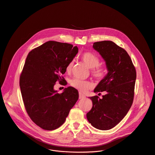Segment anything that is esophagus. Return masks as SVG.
I'll return each mask as SVG.
<instances>
[{
	"instance_id": "esophagus-1",
	"label": "esophagus",
	"mask_w": 155,
	"mask_h": 155,
	"mask_svg": "<svg viewBox=\"0 0 155 155\" xmlns=\"http://www.w3.org/2000/svg\"><path fill=\"white\" fill-rule=\"evenodd\" d=\"M84 97H85V96H84V95L82 94L81 93H79V99H83V98H84Z\"/></svg>"
}]
</instances>
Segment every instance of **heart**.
I'll return each mask as SVG.
<instances>
[{
  "mask_svg": "<svg viewBox=\"0 0 155 155\" xmlns=\"http://www.w3.org/2000/svg\"><path fill=\"white\" fill-rule=\"evenodd\" d=\"M81 59L83 62L89 67L92 69L93 75L97 78H102L106 74L105 68L99 67L100 59L99 57L94 53L91 52H84L81 54ZM74 61L72 60L68 65L66 70L69 72L72 70ZM71 85L75 89L81 92H86L91 87V84L85 80L79 78H74L71 81Z\"/></svg>",
  "mask_w": 155,
  "mask_h": 155,
  "instance_id": "obj_1",
  "label": "heart"
}]
</instances>
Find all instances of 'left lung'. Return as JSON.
Returning <instances> with one entry per match:
<instances>
[{"mask_svg": "<svg viewBox=\"0 0 155 155\" xmlns=\"http://www.w3.org/2000/svg\"><path fill=\"white\" fill-rule=\"evenodd\" d=\"M93 48L104 60L108 71L94 92L105 91L106 94L102 99L97 96L90 97L93 107L86 117L95 128L108 130L124 118L132 104L136 71L126 51L114 42H94Z\"/></svg>", "mask_w": 155, "mask_h": 155, "instance_id": "1", "label": "left lung"}]
</instances>
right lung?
I'll use <instances>...</instances> for the list:
<instances>
[{
  "instance_id": "obj_1",
  "label": "right lung",
  "mask_w": 155,
  "mask_h": 155,
  "mask_svg": "<svg viewBox=\"0 0 155 155\" xmlns=\"http://www.w3.org/2000/svg\"><path fill=\"white\" fill-rule=\"evenodd\" d=\"M78 52L71 44L48 41L27 56L19 80L22 97L31 119L43 129L60 127L78 99V91L72 86L61 94L54 89L58 80L64 82L61 75Z\"/></svg>"
}]
</instances>
